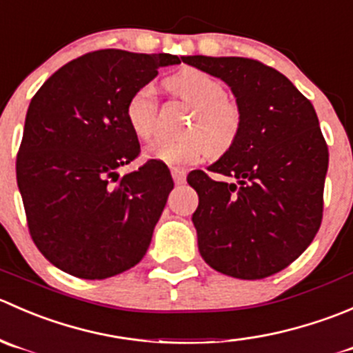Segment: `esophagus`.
<instances>
[{
	"instance_id": "1",
	"label": "esophagus",
	"mask_w": 353,
	"mask_h": 353,
	"mask_svg": "<svg viewBox=\"0 0 353 353\" xmlns=\"http://www.w3.org/2000/svg\"><path fill=\"white\" fill-rule=\"evenodd\" d=\"M172 176H173V180H175L176 185H181V183H185V180H187V172H185V170H180V168H172Z\"/></svg>"
}]
</instances>
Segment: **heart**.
I'll use <instances>...</instances> for the list:
<instances>
[{"instance_id": "1", "label": "heart", "mask_w": 353, "mask_h": 353, "mask_svg": "<svg viewBox=\"0 0 353 353\" xmlns=\"http://www.w3.org/2000/svg\"><path fill=\"white\" fill-rule=\"evenodd\" d=\"M170 85L181 99L195 108L188 121V134L181 137H159L145 148V154L172 166L195 165L209 152L223 154L235 144L242 128V110L226 96L221 80L202 70L188 68L176 73ZM125 117L132 132L145 141L152 135L158 117V92L144 83L128 97Z\"/></svg>"}]
</instances>
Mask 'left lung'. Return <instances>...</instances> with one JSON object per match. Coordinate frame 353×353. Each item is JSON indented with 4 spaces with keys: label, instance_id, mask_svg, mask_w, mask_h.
Returning a JSON list of instances; mask_svg holds the SVG:
<instances>
[{
    "label": "left lung",
    "instance_id": "obj_1",
    "mask_svg": "<svg viewBox=\"0 0 353 353\" xmlns=\"http://www.w3.org/2000/svg\"><path fill=\"white\" fill-rule=\"evenodd\" d=\"M225 80L242 110L235 144L209 172L187 176L202 259L228 276L261 280L310 245L323 219L327 145L310 101L278 70L252 58L183 57Z\"/></svg>",
    "mask_w": 353,
    "mask_h": 353
}]
</instances>
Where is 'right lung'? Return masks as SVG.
I'll return each mask as SVG.
<instances>
[{
	"mask_svg": "<svg viewBox=\"0 0 353 353\" xmlns=\"http://www.w3.org/2000/svg\"><path fill=\"white\" fill-rule=\"evenodd\" d=\"M173 54L99 50L72 59L32 97L17 154V183L34 243L53 266L83 280L134 268L173 188L166 165L141 154L125 117L128 97Z\"/></svg>",
	"mask_w": 353,
	"mask_h": 353,
	"instance_id": "1",
	"label": "right lung"
}]
</instances>
